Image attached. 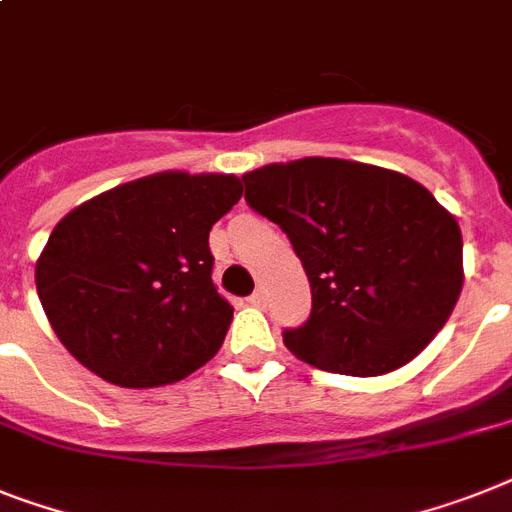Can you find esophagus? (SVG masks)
I'll return each instance as SVG.
<instances>
[{
	"label": "esophagus",
	"instance_id": "obj_1",
	"mask_svg": "<svg viewBox=\"0 0 512 512\" xmlns=\"http://www.w3.org/2000/svg\"><path fill=\"white\" fill-rule=\"evenodd\" d=\"M248 303H251V306H266V293H264V290H261V287H259V290H256V293H253L251 295V298H248Z\"/></svg>",
	"mask_w": 512,
	"mask_h": 512
}]
</instances>
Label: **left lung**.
I'll return each instance as SVG.
<instances>
[{
	"label": "left lung",
	"mask_w": 512,
	"mask_h": 512,
	"mask_svg": "<svg viewBox=\"0 0 512 512\" xmlns=\"http://www.w3.org/2000/svg\"><path fill=\"white\" fill-rule=\"evenodd\" d=\"M243 180L248 206L282 227L311 282V316L282 335L290 353L332 374L379 377L445 327L463 287V238L424 185L327 156Z\"/></svg>",
	"instance_id": "8db88e82"
}]
</instances>
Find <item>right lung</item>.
I'll return each mask as SVG.
<instances>
[{
    "mask_svg": "<svg viewBox=\"0 0 512 512\" xmlns=\"http://www.w3.org/2000/svg\"><path fill=\"white\" fill-rule=\"evenodd\" d=\"M243 196L235 175L156 172L91 198L36 261L46 319L86 369L120 387L188 377L225 342L209 230Z\"/></svg>",
    "mask_w": 512,
    "mask_h": 512,
    "instance_id": "1",
    "label": "right lung"
}]
</instances>
